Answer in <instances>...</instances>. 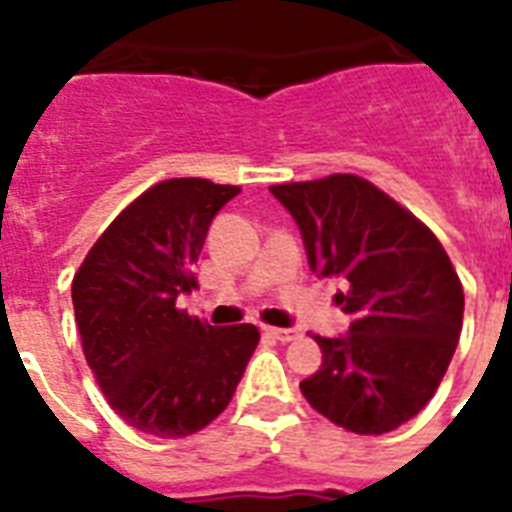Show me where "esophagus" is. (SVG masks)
Here are the masks:
<instances>
[{"mask_svg": "<svg viewBox=\"0 0 512 512\" xmlns=\"http://www.w3.org/2000/svg\"><path fill=\"white\" fill-rule=\"evenodd\" d=\"M263 335L273 337V340H279V342H292L297 340V329H279V327H268V324H263Z\"/></svg>", "mask_w": 512, "mask_h": 512, "instance_id": "1", "label": "esophagus"}]
</instances>
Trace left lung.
Listing matches in <instances>:
<instances>
[{"mask_svg":"<svg viewBox=\"0 0 512 512\" xmlns=\"http://www.w3.org/2000/svg\"><path fill=\"white\" fill-rule=\"evenodd\" d=\"M303 233L308 263L342 276L348 335L321 337L324 361L300 382L308 404L358 436H382L428 404L462 332L465 295L428 225L358 175L271 185Z\"/></svg>","mask_w":512,"mask_h":512,"instance_id":"left-lung-1","label":"left lung"}]
</instances>
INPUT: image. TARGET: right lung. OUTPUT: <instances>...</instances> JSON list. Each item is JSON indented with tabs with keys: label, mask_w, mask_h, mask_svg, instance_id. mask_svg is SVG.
Listing matches in <instances>:
<instances>
[{
	"label": "right lung",
	"mask_w": 512,
	"mask_h": 512,
	"mask_svg": "<svg viewBox=\"0 0 512 512\" xmlns=\"http://www.w3.org/2000/svg\"><path fill=\"white\" fill-rule=\"evenodd\" d=\"M239 185L172 177L114 217L71 284L87 366L124 422L156 438L199 433L231 404L260 332L177 308L196 287L209 223Z\"/></svg>",
	"instance_id": "obj_1"
}]
</instances>
